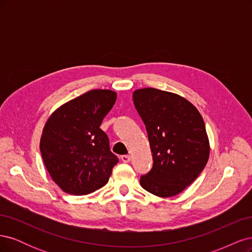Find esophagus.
<instances>
[{
    "label": "esophagus",
    "instance_id": "esophagus-1",
    "mask_svg": "<svg viewBox=\"0 0 252 252\" xmlns=\"http://www.w3.org/2000/svg\"><path fill=\"white\" fill-rule=\"evenodd\" d=\"M121 159H122V162H124V163H129V162H130V159H131V157H130V156H128V155H126V156H122V157H121Z\"/></svg>",
    "mask_w": 252,
    "mask_h": 252
}]
</instances>
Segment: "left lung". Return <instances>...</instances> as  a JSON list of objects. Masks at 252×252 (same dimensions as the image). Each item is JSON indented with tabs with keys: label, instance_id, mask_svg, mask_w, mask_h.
Listing matches in <instances>:
<instances>
[{
	"label": "left lung",
	"instance_id": "obj_1",
	"mask_svg": "<svg viewBox=\"0 0 252 252\" xmlns=\"http://www.w3.org/2000/svg\"><path fill=\"white\" fill-rule=\"evenodd\" d=\"M133 104L143 120L154 158L141 177L146 191L159 197L181 193L199 177L208 162L210 145L204 120L195 106L169 91H133Z\"/></svg>",
	"mask_w": 252,
	"mask_h": 252
}]
</instances>
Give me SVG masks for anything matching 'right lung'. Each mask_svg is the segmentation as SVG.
Returning a JSON list of instances; mask_svg holds the SVG:
<instances>
[{
	"label": "right lung",
	"mask_w": 252,
	"mask_h": 252,
	"mask_svg": "<svg viewBox=\"0 0 252 252\" xmlns=\"http://www.w3.org/2000/svg\"><path fill=\"white\" fill-rule=\"evenodd\" d=\"M117 93L94 89L61 105L45 123L40 150L53 182L64 192L83 195L107 184L119 158L100 128Z\"/></svg>",
	"instance_id": "add662e5"
}]
</instances>
